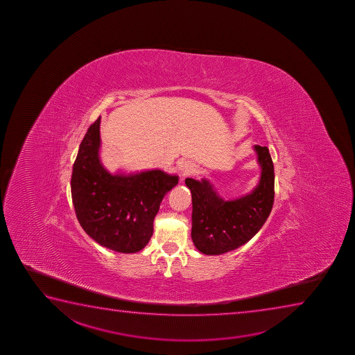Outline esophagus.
I'll use <instances>...</instances> for the list:
<instances>
[{
    "label": "esophagus",
    "mask_w": 355,
    "mask_h": 355,
    "mask_svg": "<svg viewBox=\"0 0 355 355\" xmlns=\"http://www.w3.org/2000/svg\"><path fill=\"white\" fill-rule=\"evenodd\" d=\"M193 171H195V164L190 162V160H187V162H184V163L180 165V173H182L183 177L191 175Z\"/></svg>",
    "instance_id": "esophagus-1"
}]
</instances>
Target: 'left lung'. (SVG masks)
Segmentation results:
<instances>
[{
  "instance_id": "8db88e82",
  "label": "left lung",
  "mask_w": 355,
  "mask_h": 355,
  "mask_svg": "<svg viewBox=\"0 0 355 355\" xmlns=\"http://www.w3.org/2000/svg\"><path fill=\"white\" fill-rule=\"evenodd\" d=\"M261 167L260 180L250 193L225 200L209 180L187 178L192 195V241L203 254L218 255L236 250L258 233L275 200V167L266 146L255 145Z\"/></svg>"
}]
</instances>
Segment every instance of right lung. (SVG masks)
<instances>
[{"label": "right lung", "mask_w": 355, "mask_h": 355, "mask_svg": "<svg viewBox=\"0 0 355 355\" xmlns=\"http://www.w3.org/2000/svg\"><path fill=\"white\" fill-rule=\"evenodd\" d=\"M100 123L98 117L89 127L72 168L76 216L101 246L135 253L150 241L160 203L178 175L162 170L112 175L100 160Z\"/></svg>", "instance_id": "right-lung-1"}]
</instances>
